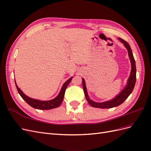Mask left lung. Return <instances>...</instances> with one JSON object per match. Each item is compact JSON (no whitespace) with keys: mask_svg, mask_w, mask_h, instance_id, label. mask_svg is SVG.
Returning a JSON list of instances; mask_svg holds the SVG:
<instances>
[{"mask_svg":"<svg viewBox=\"0 0 151 151\" xmlns=\"http://www.w3.org/2000/svg\"><path fill=\"white\" fill-rule=\"evenodd\" d=\"M118 40L124 45L125 47L127 48L131 63V72L129 79H128L127 85L125 86V88L120 91V93L118 95H116L114 98L109 100V101L98 103L95 102L89 98V95L88 94V91H87L86 88L85 80L84 79L82 78V80H83V87L86 99L89 103V104L93 107L98 108H111L113 107L119 106V105L122 104L125 101V100L129 96V95L132 93V91H133L136 82V65L133 53H132L131 48L129 43L120 38H118Z\"/></svg>","mask_w":151,"mask_h":151,"instance_id":"8db88e82","label":"left lung"}]
</instances>
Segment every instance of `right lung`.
<instances>
[{
	"instance_id": "add662e5",
	"label": "right lung",
	"mask_w": 151,
	"mask_h": 151,
	"mask_svg": "<svg viewBox=\"0 0 151 151\" xmlns=\"http://www.w3.org/2000/svg\"><path fill=\"white\" fill-rule=\"evenodd\" d=\"M72 78L73 77H71L70 79H68L66 82H65L64 84H63L60 93H59L57 95V96H56L54 99L48 100V101H41V100H39V99H36L28 97V96H26L19 88V87L17 86L16 83V81H15V84H16V86L17 89L18 93H19V94H20L21 98L23 99L29 105H30L31 106L38 109H46V110H47V109L56 108L61 104L63 101V97H64L67 87L70 83Z\"/></svg>"
}]
</instances>
